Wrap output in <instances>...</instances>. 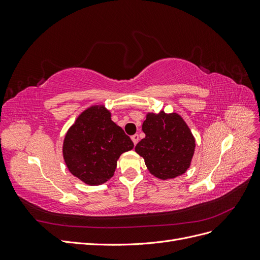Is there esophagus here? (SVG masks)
<instances>
[{"mask_svg":"<svg viewBox=\"0 0 260 260\" xmlns=\"http://www.w3.org/2000/svg\"><path fill=\"white\" fill-rule=\"evenodd\" d=\"M131 140H132V142H133V144H137L138 142H139V136L138 135H135V136H132L131 137Z\"/></svg>","mask_w":260,"mask_h":260,"instance_id":"1","label":"esophagus"}]
</instances>
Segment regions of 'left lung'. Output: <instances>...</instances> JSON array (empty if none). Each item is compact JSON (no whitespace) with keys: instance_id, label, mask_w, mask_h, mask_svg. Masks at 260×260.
I'll list each match as a JSON object with an SVG mask.
<instances>
[{"instance_id":"1","label":"left lung","mask_w":260,"mask_h":260,"mask_svg":"<svg viewBox=\"0 0 260 260\" xmlns=\"http://www.w3.org/2000/svg\"><path fill=\"white\" fill-rule=\"evenodd\" d=\"M145 138L136 146L149 174L168 180L185 174L195 151V138L178 113H146L142 123Z\"/></svg>"}]
</instances>
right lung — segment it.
<instances>
[{
	"label": "right lung",
	"instance_id": "add662e5",
	"mask_svg": "<svg viewBox=\"0 0 260 260\" xmlns=\"http://www.w3.org/2000/svg\"><path fill=\"white\" fill-rule=\"evenodd\" d=\"M133 142L112 120L104 104L88 107L76 118L62 142V157L70 174L88 185H100L111 179L122 153Z\"/></svg>",
	"mask_w": 260,
	"mask_h": 260
}]
</instances>
